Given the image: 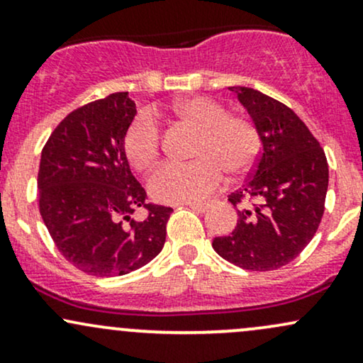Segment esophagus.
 <instances>
[{"label": "esophagus", "mask_w": 363, "mask_h": 363, "mask_svg": "<svg viewBox=\"0 0 363 363\" xmlns=\"http://www.w3.org/2000/svg\"><path fill=\"white\" fill-rule=\"evenodd\" d=\"M187 206L191 208V210L198 211V213H203V211H206L208 208H210V203H186Z\"/></svg>", "instance_id": "obj_1"}]
</instances>
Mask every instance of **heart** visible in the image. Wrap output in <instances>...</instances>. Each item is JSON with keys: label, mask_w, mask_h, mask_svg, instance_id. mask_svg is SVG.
Here are the masks:
<instances>
[{"label": "heart", "mask_w": 363, "mask_h": 363, "mask_svg": "<svg viewBox=\"0 0 363 363\" xmlns=\"http://www.w3.org/2000/svg\"><path fill=\"white\" fill-rule=\"evenodd\" d=\"M177 124L198 131L189 164H167L148 181L150 193L158 201H198L222 184L223 172L232 177L251 172L259 155V133L252 121L228 114L223 104L208 97L179 101L172 109ZM124 153L140 172L150 170L162 153V129L155 116L143 111L124 133Z\"/></svg>", "instance_id": "1"}]
</instances>
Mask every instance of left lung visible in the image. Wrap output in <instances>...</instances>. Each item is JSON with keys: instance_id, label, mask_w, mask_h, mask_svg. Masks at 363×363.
Masks as SVG:
<instances>
[{"instance_id": "obj_1", "label": "left lung", "mask_w": 363, "mask_h": 363, "mask_svg": "<svg viewBox=\"0 0 363 363\" xmlns=\"http://www.w3.org/2000/svg\"><path fill=\"white\" fill-rule=\"evenodd\" d=\"M262 143L251 176L228 196L239 206L230 235L215 237L223 259L251 272L289 264L318 232L329 181L319 141L285 104L247 86H230Z\"/></svg>"}]
</instances>
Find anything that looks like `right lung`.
<instances>
[{
    "label": "right lung",
    "mask_w": 363,
    "mask_h": 363,
    "mask_svg": "<svg viewBox=\"0 0 363 363\" xmlns=\"http://www.w3.org/2000/svg\"><path fill=\"white\" fill-rule=\"evenodd\" d=\"M135 114L128 91L78 107L57 124L40 155V216L57 251L91 277L135 272L165 244L172 208L147 203L124 153ZM140 206L147 210L141 223L130 218Z\"/></svg>",
    "instance_id": "obj_1"
}]
</instances>
